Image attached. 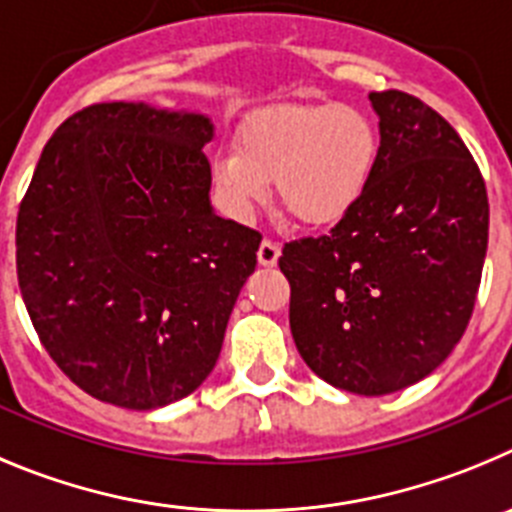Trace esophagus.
Returning a JSON list of instances; mask_svg holds the SVG:
<instances>
[{
	"instance_id": "34e87169",
	"label": "esophagus",
	"mask_w": 512,
	"mask_h": 512,
	"mask_svg": "<svg viewBox=\"0 0 512 512\" xmlns=\"http://www.w3.org/2000/svg\"><path fill=\"white\" fill-rule=\"evenodd\" d=\"M278 257H280V245L270 242V239H262L260 250H257V262L262 267H273L278 265Z\"/></svg>"
}]
</instances>
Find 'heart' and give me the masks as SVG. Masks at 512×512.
I'll return each instance as SVG.
<instances>
[{
    "instance_id": "heart-1",
    "label": "heart",
    "mask_w": 512,
    "mask_h": 512,
    "mask_svg": "<svg viewBox=\"0 0 512 512\" xmlns=\"http://www.w3.org/2000/svg\"><path fill=\"white\" fill-rule=\"evenodd\" d=\"M380 160V135L362 109L349 104H283L257 112L237 132V150L211 160L224 204L237 216L275 193L306 227L347 219L370 188Z\"/></svg>"
}]
</instances>
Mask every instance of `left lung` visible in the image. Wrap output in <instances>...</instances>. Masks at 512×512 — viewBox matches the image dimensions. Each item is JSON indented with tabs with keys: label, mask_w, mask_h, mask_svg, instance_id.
Masks as SVG:
<instances>
[{
	"label": "left lung",
	"mask_w": 512,
	"mask_h": 512,
	"mask_svg": "<svg viewBox=\"0 0 512 512\" xmlns=\"http://www.w3.org/2000/svg\"><path fill=\"white\" fill-rule=\"evenodd\" d=\"M375 178L326 237L278 260L303 362L347 393L416 385L451 354L472 316L487 252L485 181L449 122L403 91H372Z\"/></svg>",
	"instance_id": "left-lung-1"
}]
</instances>
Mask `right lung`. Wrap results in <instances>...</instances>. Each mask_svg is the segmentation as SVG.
Returning <instances> with one entry per match:
<instances>
[{"mask_svg":"<svg viewBox=\"0 0 512 512\" xmlns=\"http://www.w3.org/2000/svg\"><path fill=\"white\" fill-rule=\"evenodd\" d=\"M204 112L94 104L55 130L17 214V278L53 362L155 411L214 370L260 234L214 214Z\"/></svg>","mask_w":512,"mask_h":512,"instance_id":"1","label":"right lung"}]
</instances>
